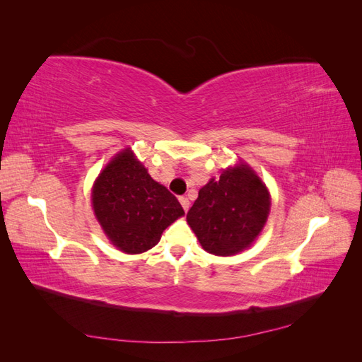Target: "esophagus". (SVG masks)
<instances>
[{
	"label": "esophagus",
	"instance_id": "esophagus-1",
	"mask_svg": "<svg viewBox=\"0 0 362 362\" xmlns=\"http://www.w3.org/2000/svg\"><path fill=\"white\" fill-rule=\"evenodd\" d=\"M180 202H181V205H182V208H184V211H189V208H190L189 198H185V196H181V198H180Z\"/></svg>",
	"mask_w": 362,
	"mask_h": 362
}]
</instances>
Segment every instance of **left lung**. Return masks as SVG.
<instances>
[{
  "label": "left lung",
  "instance_id": "1",
  "mask_svg": "<svg viewBox=\"0 0 362 362\" xmlns=\"http://www.w3.org/2000/svg\"><path fill=\"white\" fill-rule=\"evenodd\" d=\"M269 210L266 185L254 170L240 164L204 185L187 213V222L206 252L229 257L254 242Z\"/></svg>",
  "mask_w": 362,
  "mask_h": 362
}]
</instances>
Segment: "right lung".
I'll use <instances>...</instances> for the list:
<instances>
[{"label":"right lung","instance_id":"add662e5","mask_svg":"<svg viewBox=\"0 0 362 362\" xmlns=\"http://www.w3.org/2000/svg\"><path fill=\"white\" fill-rule=\"evenodd\" d=\"M92 205L110 242L127 254L154 247L184 210L178 199L149 177L133 152L116 156L98 177Z\"/></svg>","mask_w":362,"mask_h":362}]
</instances>
